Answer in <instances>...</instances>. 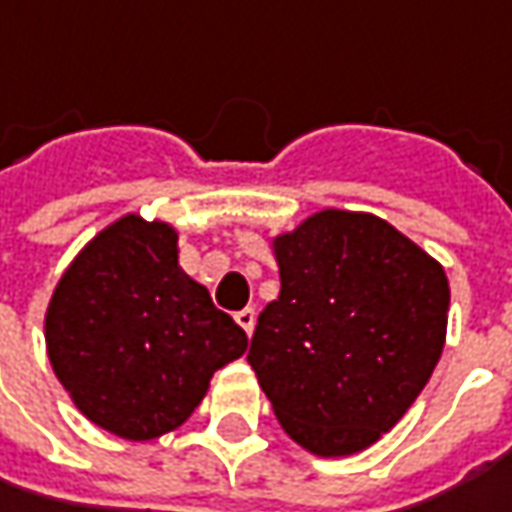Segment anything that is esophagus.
<instances>
[{
  "instance_id": "esophagus-1",
  "label": "esophagus",
  "mask_w": 512,
  "mask_h": 512,
  "mask_svg": "<svg viewBox=\"0 0 512 512\" xmlns=\"http://www.w3.org/2000/svg\"><path fill=\"white\" fill-rule=\"evenodd\" d=\"M234 321H237V326H240L246 335H252V332H255V321H257L255 309H240V312L234 315Z\"/></svg>"
}]
</instances>
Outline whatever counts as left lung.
Masks as SVG:
<instances>
[{
  "label": "left lung",
  "mask_w": 512,
  "mask_h": 512,
  "mask_svg": "<svg viewBox=\"0 0 512 512\" xmlns=\"http://www.w3.org/2000/svg\"><path fill=\"white\" fill-rule=\"evenodd\" d=\"M280 295L257 318L249 364L286 435L355 456L427 387L447 341L444 266L369 212L323 209L272 237Z\"/></svg>",
  "instance_id": "8db88e82"
}]
</instances>
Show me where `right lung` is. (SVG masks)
I'll return each mask as SVG.
<instances>
[{"instance_id":"add662e5","label":"right lung","mask_w":512,"mask_h":512,"mask_svg":"<svg viewBox=\"0 0 512 512\" xmlns=\"http://www.w3.org/2000/svg\"><path fill=\"white\" fill-rule=\"evenodd\" d=\"M166 220L123 214L68 263L45 309L54 375L91 424L125 441L177 430L249 338L180 266Z\"/></svg>"}]
</instances>
